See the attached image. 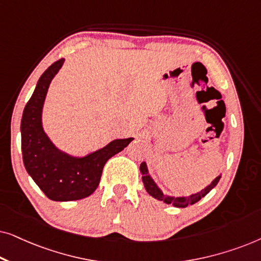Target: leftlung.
Here are the masks:
<instances>
[{"label":"left lung","instance_id":"1","mask_svg":"<svg viewBox=\"0 0 261 261\" xmlns=\"http://www.w3.org/2000/svg\"><path fill=\"white\" fill-rule=\"evenodd\" d=\"M140 172L142 174V181H144L146 191H147L152 197H154L155 199H159V201L165 202L166 204H172L173 206H177V208H187L188 205L195 204V203L198 202L202 197H204V196L208 194L212 189L216 187L221 178V176H217L215 179L212 181V184H209L208 187L203 189L202 191L197 192V194L187 196V197H172V196H166L163 194V191L160 190L158 185L155 184V181L153 180L152 177L148 174L147 165H146L145 162L141 163Z\"/></svg>","mask_w":261,"mask_h":261}]
</instances>
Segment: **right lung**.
Returning a JSON list of instances; mask_svg holds the SVG:
<instances>
[{
  "instance_id": "1",
  "label": "right lung",
  "mask_w": 261,
  "mask_h": 261,
  "mask_svg": "<svg viewBox=\"0 0 261 261\" xmlns=\"http://www.w3.org/2000/svg\"><path fill=\"white\" fill-rule=\"evenodd\" d=\"M64 59L53 63L39 78L21 120V149L27 172L49 199L77 201L90 196L99 184L108 159L127 147L133 138L116 139L85 156H73L53 145L42 128V107L53 77Z\"/></svg>"
}]
</instances>
